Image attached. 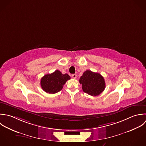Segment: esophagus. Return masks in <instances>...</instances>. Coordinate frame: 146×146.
<instances>
[{
  "label": "esophagus",
  "mask_w": 146,
  "mask_h": 146,
  "mask_svg": "<svg viewBox=\"0 0 146 146\" xmlns=\"http://www.w3.org/2000/svg\"><path fill=\"white\" fill-rule=\"evenodd\" d=\"M76 76H77L76 74H72V78L73 79H76Z\"/></svg>",
  "instance_id": "1"
}]
</instances>
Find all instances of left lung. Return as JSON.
<instances>
[{"label": "left lung", "instance_id": "8db88e82", "mask_svg": "<svg viewBox=\"0 0 146 146\" xmlns=\"http://www.w3.org/2000/svg\"><path fill=\"white\" fill-rule=\"evenodd\" d=\"M82 85L83 91L92 96H96L101 94L105 88V80L99 73L90 70L85 71L79 79Z\"/></svg>", "mask_w": 146, "mask_h": 146}]
</instances>
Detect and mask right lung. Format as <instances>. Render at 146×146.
I'll list each match as a JSON object with an SVG mask.
<instances>
[{
    "instance_id": "obj_1",
    "label": "right lung",
    "mask_w": 146,
    "mask_h": 146,
    "mask_svg": "<svg viewBox=\"0 0 146 146\" xmlns=\"http://www.w3.org/2000/svg\"><path fill=\"white\" fill-rule=\"evenodd\" d=\"M67 74H63L59 70L44 75L41 79V86L42 90L46 93L54 94L62 90L63 86L70 79Z\"/></svg>"
}]
</instances>
